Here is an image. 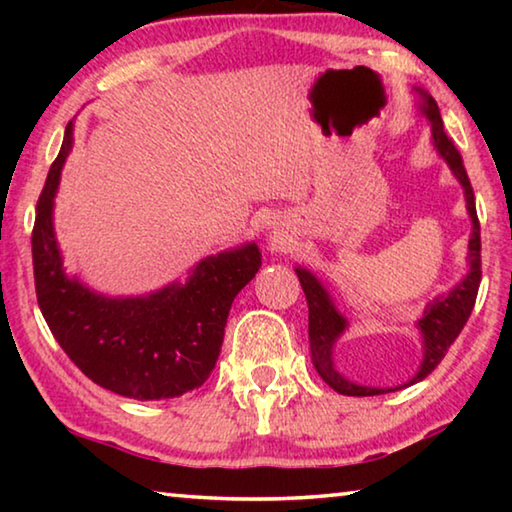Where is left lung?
Listing matches in <instances>:
<instances>
[{"label": "left lung", "instance_id": "8db88e82", "mask_svg": "<svg viewBox=\"0 0 512 512\" xmlns=\"http://www.w3.org/2000/svg\"><path fill=\"white\" fill-rule=\"evenodd\" d=\"M420 97V110L422 115L429 119L431 124V135H433V146L440 158H443L449 169L456 176L458 183L463 187L465 194V205H467V214L472 219V235H470V244H467V275L461 282L456 284L454 289H449L445 296H438L436 300H431L427 309H424L422 318L418 320V329L422 334V363L415 375L406 381L402 386L395 388H372V386H361L354 384V381L345 379L339 370L334 368V345L339 341V336L345 332L348 327V320L343 318L339 309L334 307V300L329 298L327 289L320 284L318 277L314 273H309L307 268H296L298 280L302 284V291L307 296V307H309V350H311V361H314V368L318 370V375L323 377L327 386H332L336 393L341 395H352V397H370V395H384V393H393L400 391V388H406L411 384H418L424 377L433 372V368L438 366L440 361L449 350V345L456 341V336L461 334V329L465 327L467 318H470L474 302H476V293H479V284H481V225L479 219H476V205H474V192L470 185V178H467V171L463 167V158L461 153L456 151V146L452 140L445 135L443 128V117H440L438 103L433 101V97L424 94L422 90Z\"/></svg>", "mask_w": 512, "mask_h": 512}]
</instances>
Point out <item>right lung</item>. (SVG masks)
Listing matches in <instances>:
<instances>
[{"instance_id":"right-lung-1","label":"right lung","mask_w":512,"mask_h":512,"mask_svg":"<svg viewBox=\"0 0 512 512\" xmlns=\"http://www.w3.org/2000/svg\"><path fill=\"white\" fill-rule=\"evenodd\" d=\"M74 124L65 128L36 205L31 235L33 277L42 316L74 366L94 384L131 400H167L203 386L219 359L225 323L237 293L262 266L255 244L210 255L185 282L137 298H108L63 268L54 198L72 151Z\"/></svg>"}]
</instances>
